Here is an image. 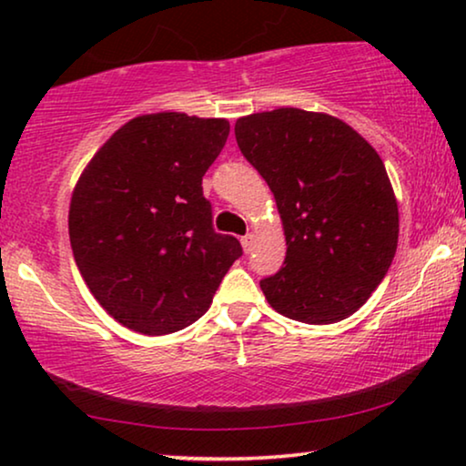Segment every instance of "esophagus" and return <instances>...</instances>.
Wrapping results in <instances>:
<instances>
[{"mask_svg":"<svg viewBox=\"0 0 466 466\" xmlns=\"http://www.w3.org/2000/svg\"><path fill=\"white\" fill-rule=\"evenodd\" d=\"M252 244H254V235L252 233H246L244 238H241V246H244L246 252L252 250Z\"/></svg>","mask_w":466,"mask_h":466,"instance_id":"obj_1","label":"esophagus"}]
</instances>
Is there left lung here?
Instances as JSON below:
<instances>
[{
	"label": "left lung",
	"mask_w": 466,
	"mask_h": 466,
	"mask_svg": "<svg viewBox=\"0 0 466 466\" xmlns=\"http://www.w3.org/2000/svg\"><path fill=\"white\" fill-rule=\"evenodd\" d=\"M246 161L276 197L286 258L260 279L278 314L333 324L362 308L388 273L399 208L373 146L329 114L279 107L235 123Z\"/></svg>",
	"instance_id": "1"
}]
</instances>
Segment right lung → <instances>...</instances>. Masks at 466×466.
<instances>
[{"instance_id": "add662e5", "label": "right lung", "mask_w": 466, "mask_h": 466, "mask_svg": "<svg viewBox=\"0 0 466 466\" xmlns=\"http://www.w3.org/2000/svg\"><path fill=\"white\" fill-rule=\"evenodd\" d=\"M228 120L144 114L97 150L69 203L76 265L101 308L144 335L176 333L206 314L241 254L212 227L201 180Z\"/></svg>"}]
</instances>
